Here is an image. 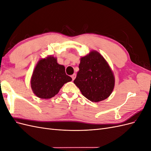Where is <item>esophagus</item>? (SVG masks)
Returning a JSON list of instances; mask_svg holds the SVG:
<instances>
[{
    "label": "esophagus",
    "instance_id": "34e87169",
    "mask_svg": "<svg viewBox=\"0 0 151 151\" xmlns=\"http://www.w3.org/2000/svg\"><path fill=\"white\" fill-rule=\"evenodd\" d=\"M76 77V74H72V75L71 76V77H72V79L73 81H74V80L75 79Z\"/></svg>",
    "mask_w": 151,
    "mask_h": 151
}]
</instances>
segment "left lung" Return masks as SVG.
Listing matches in <instances>:
<instances>
[{"label": "left lung", "instance_id": "obj_1", "mask_svg": "<svg viewBox=\"0 0 151 151\" xmlns=\"http://www.w3.org/2000/svg\"><path fill=\"white\" fill-rule=\"evenodd\" d=\"M79 70L74 83L84 97L93 102L106 99L115 86V77L101 54L92 51L81 58Z\"/></svg>", "mask_w": 151, "mask_h": 151}]
</instances>
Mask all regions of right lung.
I'll use <instances>...</instances> for the list:
<instances>
[{
    "mask_svg": "<svg viewBox=\"0 0 151 151\" xmlns=\"http://www.w3.org/2000/svg\"><path fill=\"white\" fill-rule=\"evenodd\" d=\"M72 81L65 74V67L59 65L57 58L50 56L40 60L31 77V86L33 93L40 98L55 96L63 84Z\"/></svg>",
    "mask_w": 151,
    "mask_h": 151,
    "instance_id": "1",
    "label": "right lung"
}]
</instances>
